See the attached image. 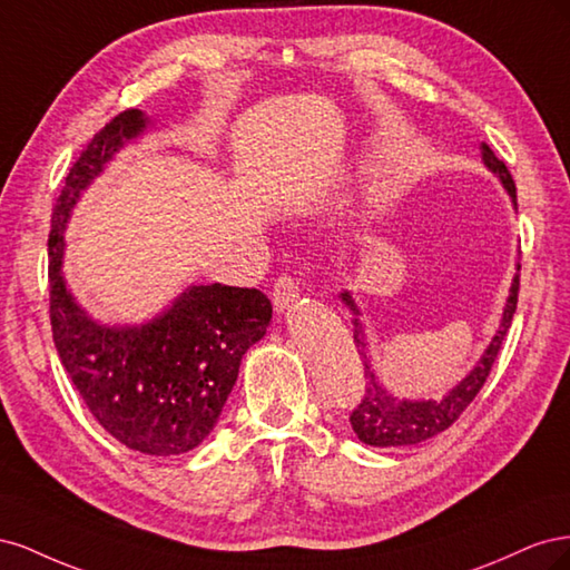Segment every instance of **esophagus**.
<instances>
[{
  "label": "esophagus",
  "instance_id": "esophagus-1",
  "mask_svg": "<svg viewBox=\"0 0 570 570\" xmlns=\"http://www.w3.org/2000/svg\"><path fill=\"white\" fill-rule=\"evenodd\" d=\"M299 297V281L292 278V275H281L278 281H275L273 285V306L275 312H287V308L292 306V302H295Z\"/></svg>",
  "mask_w": 570,
  "mask_h": 570
}]
</instances>
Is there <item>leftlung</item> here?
<instances>
[{"label": "left lung", "instance_id": "obj_1", "mask_svg": "<svg viewBox=\"0 0 570 570\" xmlns=\"http://www.w3.org/2000/svg\"><path fill=\"white\" fill-rule=\"evenodd\" d=\"M482 161L492 170V174L502 180L507 187V193L513 199L515 206V183L509 174V168L502 159H497V154L482 145ZM521 271V264L515 266ZM519 285H521V275L515 273V278L511 283V295L504 306V316L502 325H499L497 335L492 337L490 347L485 354L480 356L478 366L463 377V381L446 394L442 396V402H409V400H396L392 396L383 383L377 381V375L373 371L371 356H368V340L364 333V325H361V314L352 299L350 292H342V302L350 306V312L354 314L352 325H354V342H356V352L364 361V373H366V390L356 409L350 413V421L354 433L358 435L361 442L373 444V446H411L419 444L423 440H430L440 435L442 430L450 428L461 413L469 409V404L475 400L480 387L485 385L488 375L494 366V358L502 350V342L507 337V331L511 327V318L515 314V304H519Z\"/></svg>", "mask_w": 570, "mask_h": 570}]
</instances>
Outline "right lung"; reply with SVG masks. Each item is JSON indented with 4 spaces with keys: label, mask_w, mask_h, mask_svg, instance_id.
<instances>
[{
    "label": "right lung",
    "mask_w": 570,
    "mask_h": 570,
    "mask_svg": "<svg viewBox=\"0 0 570 570\" xmlns=\"http://www.w3.org/2000/svg\"><path fill=\"white\" fill-rule=\"evenodd\" d=\"M147 124L142 111H120L68 170L51 212L49 321L61 364L99 425L128 450L176 456L214 430L273 306L254 287L193 285L154 321L109 327L76 304L61 275L66 220L82 189Z\"/></svg>",
    "instance_id": "obj_1"
}]
</instances>
